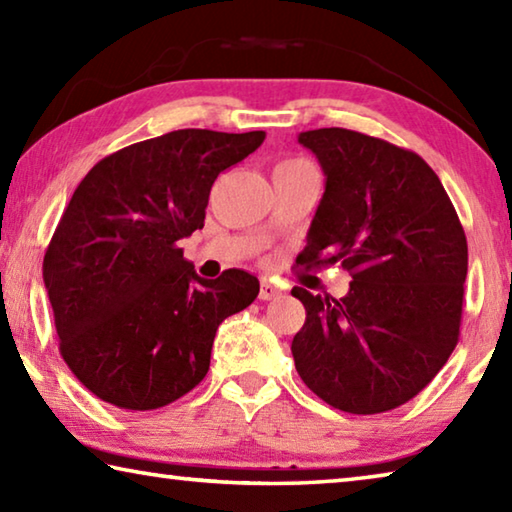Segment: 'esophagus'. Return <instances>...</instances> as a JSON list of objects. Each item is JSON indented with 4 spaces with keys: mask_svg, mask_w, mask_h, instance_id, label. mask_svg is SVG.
Wrapping results in <instances>:
<instances>
[{
    "mask_svg": "<svg viewBox=\"0 0 512 512\" xmlns=\"http://www.w3.org/2000/svg\"><path fill=\"white\" fill-rule=\"evenodd\" d=\"M277 296H280V289L273 282L262 280V284H259V300H273Z\"/></svg>",
    "mask_w": 512,
    "mask_h": 512,
    "instance_id": "1",
    "label": "esophagus"
}]
</instances>
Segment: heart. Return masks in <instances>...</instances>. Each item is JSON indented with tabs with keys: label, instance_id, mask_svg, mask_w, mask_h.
Returning <instances> with one entry per match:
<instances>
[{
	"label": "heart",
	"instance_id": "heart-1",
	"mask_svg": "<svg viewBox=\"0 0 512 512\" xmlns=\"http://www.w3.org/2000/svg\"><path fill=\"white\" fill-rule=\"evenodd\" d=\"M296 164H309V162L307 160H300V158H289V160H284V162L277 164V167H296Z\"/></svg>",
	"mask_w": 512,
	"mask_h": 512
}]
</instances>
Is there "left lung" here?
I'll use <instances>...</instances> for the list:
<instances>
[{
  "instance_id": "8db88e82",
  "label": "left lung",
  "mask_w": 512,
  "mask_h": 512,
  "mask_svg": "<svg viewBox=\"0 0 512 512\" xmlns=\"http://www.w3.org/2000/svg\"><path fill=\"white\" fill-rule=\"evenodd\" d=\"M325 173L302 266L341 264L348 296L296 287L307 318L291 352L309 391L372 415L418 395L458 343L467 239L418 153L348 128L298 135Z\"/></svg>"
}]
</instances>
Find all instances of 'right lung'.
<instances>
[{"label": "right lung", "instance_id": "right-lung-1", "mask_svg": "<svg viewBox=\"0 0 512 512\" xmlns=\"http://www.w3.org/2000/svg\"><path fill=\"white\" fill-rule=\"evenodd\" d=\"M264 131L183 128L94 164L67 203L42 262L60 354L99 400L151 411L210 370L216 329L257 298L255 275L198 277L180 239L201 230L221 171Z\"/></svg>", "mask_w": 512, "mask_h": 512}]
</instances>
